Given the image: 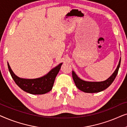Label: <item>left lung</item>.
<instances>
[{
	"instance_id": "1",
	"label": "left lung",
	"mask_w": 127,
	"mask_h": 127,
	"mask_svg": "<svg viewBox=\"0 0 127 127\" xmlns=\"http://www.w3.org/2000/svg\"><path fill=\"white\" fill-rule=\"evenodd\" d=\"M121 58L120 59L119 64L117 68L112 75L107 80L102 81H87L83 80L78 77L76 73L72 71V77L76 86L78 89L87 93H95L102 91L112 84L119 72V69L120 66Z\"/></svg>"
}]
</instances>
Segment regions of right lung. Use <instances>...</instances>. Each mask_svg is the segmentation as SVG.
I'll return each mask as SVG.
<instances>
[{
	"instance_id": "obj_1",
	"label": "right lung",
	"mask_w": 127,
	"mask_h": 127,
	"mask_svg": "<svg viewBox=\"0 0 127 127\" xmlns=\"http://www.w3.org/2000/svg\"><path fill=\"white\" fill-rule=\"evenodd\" d=\"M62 63L52 69L47 74L36 79H24L15 75L13 72L9 64L8 68L12 78L17 86L23 91L33 95L44 94L51 91L53 88L55 79L60 71Z\"/></svg>"
}]
</instances>
